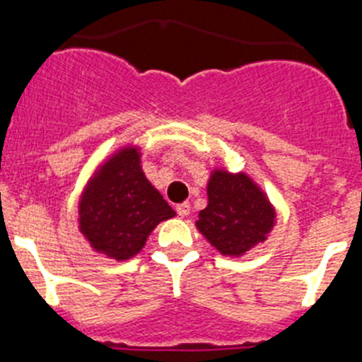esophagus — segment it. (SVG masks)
Listing matches in <instances>:
<instances>
[{"label":"esophagus","instance_id":"obj_1","mask_svg":"<svg viewBox=\"0 0 362 362\" xmlns=\"http://www.w3.org/2000/svg\"><path fill=\"white\" fill-rule=\"evenodd\" d=\"M177 212L180 217H187L191 214V205L187 202L180 203V205H177Z\"/></svg>","mask_w":362,"mask_h":362}]
</instances>
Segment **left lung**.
<instances>
[{
    "instance_id": "1",
    "label": "left lung",
    "mask_w": 362,
    "mask_h": 362,
    "mask_svg": "<svg viewBox=\"0 0 362 362\" xmlns=\"http://www.w3.org/2000/svg\"><path fill=\"white\" fill-rule=\"evenodd\" d=\"M209 203L196 228L223 256L238 258L267 240L276 209L249 175L214 170L206 184Z\"/></svg>"
}]
</instances>
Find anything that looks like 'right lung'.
Segmentation results:
<instances>
[{
  "instance_id": "right-lung-1",
  "label": "right lung",
  "mask_w": 362,
  "mask_h": 362,
  "mask_svg": "<svg viewBox=\"0 0 362 362\" xmlns=\"http://www.w3.org/2000/svg\"><path fill=\"white\" fill-rule=\"evenodd\" d=\"M79 231L93 251L124 262L138 255L153 228L175 217L141 168V152L127 145L90 177L79 198Z\"/></svg>"
}]
</instances>
